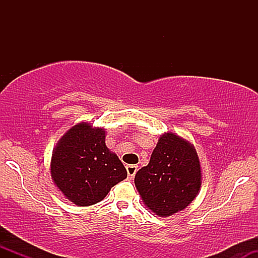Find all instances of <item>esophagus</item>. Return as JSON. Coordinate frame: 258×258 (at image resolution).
I'll return each instance as SVG.
<instances>
[{"instance_id":"esophagus-1","label":"esophagus","mask_w":258,"mask_h":258,"mask_svg":"<svg viewBox=\"0 0 258 258\" xmlns=\"http://www.w3.org/2000/svg\"><path fill=\"white\" fill-rule=\"evenodd\" d=\"M126 170H127V174H128V178L132 179L133 177H135V174L137 173L138 166L137 165H127Z\"/></svg>"}]
</instances>
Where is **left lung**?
<instances>
[{"label":"left lung","instance_id":"1","mask_svg":"<svg viewBox=\"0 0 258 258\" xmlns=\"http://www.w3.org/2000/svg\"><path fill=\"white\" fill-rule=\"evenodd\" d=\"M135 184L154 214L167 217L185 209L201 185L194 147L174 133L162 135L149 164L136 173Z\"/></svg>","mask_w":258,"mask_h":258}]
</instances>
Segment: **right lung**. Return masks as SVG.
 <instances>
[{
    "instance_id": "obj_1",
    "label": "right lung",
    "mask_w": 258,
    "mask_h": 258,
    "mask_svg": "<svg viewBox=\"0 0 258 258\" xmlns=\"http://www.w3.org/2000/svg\"><path fill=\"white\" fill-rule=\"evenodd\" d=\"M51 174L65 197L79 206L99 203L127 177L116 154L105 146V131L82 122L69 130L52 154Z\"/></svg>"
}]
</instances>
